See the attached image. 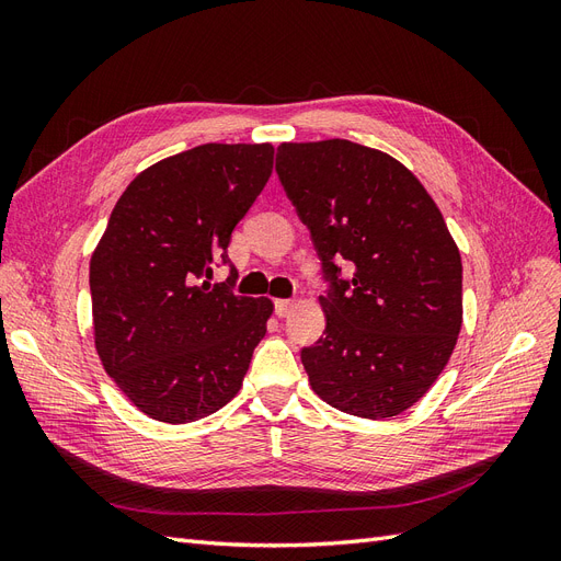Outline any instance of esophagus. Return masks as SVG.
Here are the masks:
<instances>
[{
    "instance_id": "esophagus-1",
    "label": "esophagus",
    "mask_w": 561,
    "mask_h": 561,
    "mask_svg": "<svg viewBox=\"0 0 561 561\" xmlns=\"http://www.w3.org/2000/svg\"><path fill=\"white\" fill-rule=\"evenodd\" d=\"M293 309H295V301L293 299H276V316L278 318L290 316Z\"/></svg>"
}]
</instances>
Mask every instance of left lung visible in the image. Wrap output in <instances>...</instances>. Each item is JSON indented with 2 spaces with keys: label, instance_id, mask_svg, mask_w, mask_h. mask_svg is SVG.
I'll return each instance as SVG.
<instances>
[{
  "label": "left lung",
  "instance_id": "8db88e82",
  "mask_svg": "<svg viewBox=\"0 0 561 561\" xmlns=\"http://www.w3.org/2000/svg\"><path fill=\"white\" fill-rule=\"evenodd\" d=\"M276 173L330 283L325 332L301 348L311 388L339 412L398 416L426 396L461 332L463 266L445 217L400 161L351 140L283 142Z\"/></svg>",
  "mask_w": 561,
  "mask_h": 561
}]
</instances>
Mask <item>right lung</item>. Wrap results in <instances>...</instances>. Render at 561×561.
Instances as JSON below:
<instances>
[{"mask_svg": "<svg viewBox=\"0 0 561 561\" xmlns=\"http://www.w3.org/2000/svg\"><path fill=\"white\" fill-rule=\"evenodd\" d=\"M274 168V147L198 145L149 165L110 215L91 257L95 351L151 419L192 423L243 386L274 304L210 285Z\"/></svg>", "mask_w": 561, "mask_h": 561, "instance_id": "right-lung-1", "label": "right lung"}]
</instances>
